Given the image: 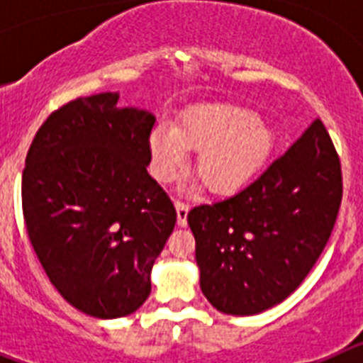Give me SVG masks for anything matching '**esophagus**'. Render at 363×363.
<instances>
[{"label":"esophagus","instance_id":"1","mask_svg":"<svg viewBox=\"0 0 363 363\" xmlns=\"http://www.w3.org/2000/svg\"><path fill=\"white\" fill-rule=\"evenodd\" d=\"M174 205H176V211H178V225L185 227L187 225V214H189V209H191V205L184 200H176Z\"/></svg>","mask_w":363,"mask_h":363}]
</instances>
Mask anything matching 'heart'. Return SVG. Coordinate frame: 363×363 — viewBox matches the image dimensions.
Instances as JSON below:
<instances>
[{
    "label": "heart",
    "mask_w": 363,
    "mask_h": 363,
    "mask_svg": "<svg viewBox=\"0 0 363 363\" xmlns=\"http://www.w3.org/2000/svg\"><path fill=\"white\" fill-rule=\"evenodd\" d=\"M274 145V136L255 112L233 104L189 107L172 127L160 125L150 134L154 172L163 182L185 165L189 150H198L196 174L209 191L227 194L258 172Z\"/></svg>",
    "instance_id": "1"
}]
</instances>
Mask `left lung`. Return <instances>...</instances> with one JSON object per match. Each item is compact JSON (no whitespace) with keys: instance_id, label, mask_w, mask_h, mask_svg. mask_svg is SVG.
<instances>
[{"instance_id":"left-lung-1","label":"left lung","mask_w":363,"mask_h":363,"mask_svg":"<svg viewBox=\"0 0 363 363\" xmlns=\"http://www.w3.org/2000/svg\"><path fill=\"white\" fill-rule=\"evenodd\" d=\"M342 165L320 118L234 196L187 214L200 285L218 311L251 316L289 296L335 229Z\"/></svg>"}]
</instances>
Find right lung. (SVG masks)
<instances>
[{
  "label": "right lung",
  "instance_id": "obj_1",
  "mask_svg": "<svg viewBox=\"0 0 363 363\" xmlns=\"http://www.w3.org/2000/svg\"><path fill=\"white\" fill-rule=\"evenodd\" d=\"M154 121L118 108L114 92L76 98L43 121L25 160L21 207L34 252L60 294L96 318L142 307L174 229V203L147 172Z\"/></svg>",
  "mask_w": 363,
  "mask_h": 363
}]
</instances>
